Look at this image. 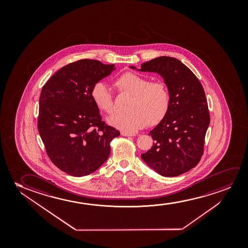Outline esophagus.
I'll return each instance as SVG.
<instances>
[{
	"label": "esophagus",
	"mask_w": 248,
	"mask_h": 248,
	"mask_svg": "<svg viewBox=\"0 0 248 248\" xmlns=\"http://www.w3.org/2000/svg\"><path fill=\"white\" fill-rule=\"evenodd\" d=\"M121 135H122L123 136H135V135H133V134H129V133L127 132H121Z\"/></svg>",
	"instance_id": "esophagus-1"
}]
</instances>
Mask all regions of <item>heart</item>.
<instances>
[{
  "instance_id": "b5f03b06",
  "label": "heart",
  "mask_w": 248,
  "mask_h": 248,
  "mask_svg": "<svg viewBox=\"0 0 248 248\" xmlns=\"http://www.w3.org/2000/svg\"><path fill=\"white\" fill-rule=\"evenodd\" d=\"M120 93L131 95L130 113L114 114L108 119L110 125L124 132H137L147 124L155 125L161 122L170 107V94L163 82H152L147 77L128 72L114 81ZM92 98L96 108L106 113L113 111V96L108 85L98 82L92 90Z\"/></svg>"
}]
</instances>
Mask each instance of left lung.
<instances>
[{"instance_id":"obj_1","label":"left lung","mask_w":248,"mask_h":248,"mask_svg":"<svg viewBox=\"0 0 248 248\" xmlns=\"http://www.w3.org/2000/svg\"><path fill=\"white\" fill-rule=\"evenodd\" d=\"M138 71L156 73L170 94L165 118L150 131L153 146L141 159L164 177L178 176L197 166L203 153L210 123L203 87L197 76L176 58L159 57L141 64Z\"/></svg>"}]
</instances>
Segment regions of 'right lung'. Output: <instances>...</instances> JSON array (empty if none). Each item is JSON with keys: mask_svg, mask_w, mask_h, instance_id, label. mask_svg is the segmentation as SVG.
Returning <instances> with one entry per match:
<instances>
[{"mask_svg": "<svg viewBox=\"0 0 248 248\" xmlns=\"http://www.w3.org/2000/svg\"><path fill=\"white\" fill-rule=\"evenodd\" d=\"M114 64L82 59L59 69L41 90L38 129L51 162L72 176L98 170L110 155L119 130L102 121L92 98L93 86Z\"/></svg>", "mask_w": 248, "mask_h": 248, "instance_id": "right-lung-1", "label": "right lung"}]
</instances>
